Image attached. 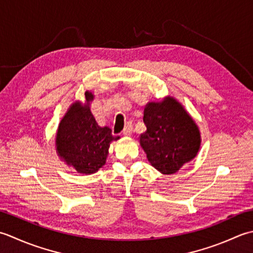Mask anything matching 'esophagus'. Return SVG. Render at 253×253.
<instances>
[{"mask_svg": "<svg viewBox=\"0 0 253 253\" xmlns=\"http://www.w3.org/2000/svg\"><path fill=\"white\" fill-rule=\"evenodd\" d=\"M132 131H133V126H132V123H130V122H127L126 123V127H125V130L122 131V134L123 135H131L132 134Z\"/></svg>", "mask_w": 253, "mask_h": 253, "instance_id": "34e87169", "label": "esophagus"}]
</instances>
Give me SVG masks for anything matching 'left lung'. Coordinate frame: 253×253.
I'll use <instances>...</instances> for the list:
<instances>
[{"instance_id": "8db88e82", "label": "left lung", "mask_w": 253, "mask_h": 253, "mask_svg": "<svg viewBox=\"0 0 253 253\" xmlns=\"http://www.w3.org/2000/svg\"><path fill=\"white\" fill-rule=\"evenodd\" d=\"M143 121L146 132L140 136L141 146L158 171L174 173L197 156L201 144L199 128L173 98L148 102Z\"/></svg>"}]
</instances>
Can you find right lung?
Returning a JSON list of instances; mask_svg holds the SVG:
<instances>
[{
  "label": "right lung",
  "mask_w": 253,
  "mask_h": 253,
  "mask_svg": "<svg viewBox=\"0 0 253 253\" xmlns=\"http://www.w3.org/2000/svg\"><path fill=\"white\" fill-rule=\"evenodd\" d=\"M86 104L72 105L61 120L56 133V151L68 165L81 173L96 172L104 166L110 142L119 140L111 128L98 126L89 109L94 95L85 92Z\"/></svg>",
  "instance_id": "1"
}]
</instances>
